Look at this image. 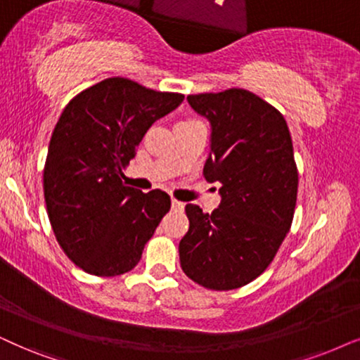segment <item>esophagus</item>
<instances>
[{
    "instance_id": "34e87169",
    "label": "esophagus",
    "mask_w": 360,
    "mask_h": 360,
    "mask_svg": "<svg viewBox=\"0 0 360 360\" xmlns=\"http://www.w3.org/2000/svg\"><path fill=\"white\" fill-rule=\"evenodd\" d=\"M185 207V203H181V202H179V200H172V208H175V210H181Z\"/></svg>"
}]
</instances>
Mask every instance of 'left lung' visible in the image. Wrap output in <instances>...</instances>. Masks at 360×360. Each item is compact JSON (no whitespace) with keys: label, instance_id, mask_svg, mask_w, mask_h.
I'll return each instance as SVG.
<instances>
[{"label":"left lung","instance_id":"obj_1","mask_svg":"<svg viewBox=\"0 0 360 360\" xmlns=\"http://www.w3.org/2000/svg\"><path fill=\"white\" fill-rule=\"evenodd\" d=\"M210 122L203 175L220 184L212 213L186 205L179 245L184 273L214 291L245 286L268 268L292 223L297 169L286 120L245 89L186 97Z\"/></svg>","mask_w":360,"mask_h":360}]
</instances>
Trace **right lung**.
I'll use <instances>...</instances> for the list:
<instances>
[{
	"label": "right lung",
	"mask_w": 360,
	"mask_h": 360,
	"mask_svg": "<svg viewBox=\"0 0 360 360\" xmlns=\"http://www.w3.org/2000/svg\"><path fill=\"white\" fill-rule=\"evenodd\" d=\"M184 97L110 77L60 114L44 165V200L59 245L86 273L119 276L135 268L170 210L165 191L125 186L122 169L152 124Z\"/></svg>",
	"instance_id": "add662e5"
}]
</instances>
